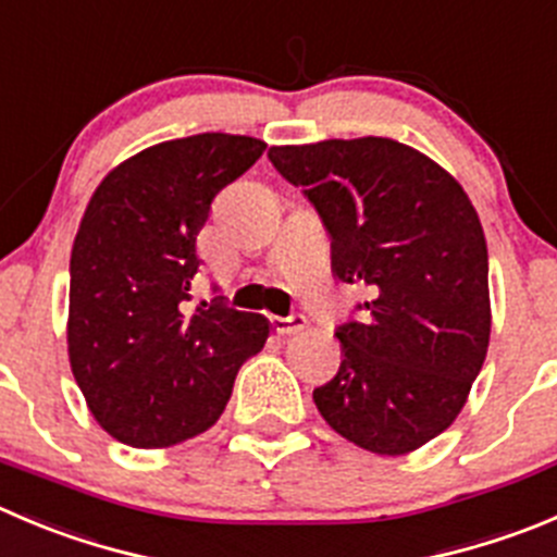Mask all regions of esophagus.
<instances>
[{
  "label": "esophagus",
  "mask_w": 557,
  "mask_h": 557,
  "mask_svg": "<svg viewBox=\"0 0 557 557\" xmlns=\"http://www.w3.org/2000/svg\"><path fill=\"white\" fill-rule=\"evenodd\" d=\"M270 325H273L275 333H282V336H289V333H298L309 325L304 314H293V317H270Z\"/></svg>",
  "instance_id": "1"
}]
</instances>
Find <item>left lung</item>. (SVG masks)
Masks as SVG:
<instances>
[{"instance_id":"1","label":"left lung","mask_w":557,"mask_h":557,"mask_svg":"<svg viewBox=\"0 0 557 557\" xmlns=\"http://www.w3.org/2000/svg\"><path fill=\"white\" fill-rule=\"evenodd\" d=\"M331 235L338 282L363 284L361 322L336 331L342 367L314 405L344 441L401 457L446 432L490 347L479 213L432 158L385 136L270 147Z\"/></svg>"}]
</instances>
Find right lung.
I'll return each mask as SVG.
<instances>
[{
    "mask_svg": "<svg viewBox=\"0 0 557 557\" xmlns=\"http://www.w3.org/2000/svg\"><path fill=\"white\" fill-rule=\"evenodd\" d=\"M253 136L161 141L111 169L71 253L67 355L95 421L134 448L213 426L237 369L270 336L262 314L190 304L210 202L264 152Z\"/></svg>",
    "mask_w": 557,
    "mask_h": 557,
    "instance_id": "obj_1",
    "label": "right lung"
}]
</instances>
